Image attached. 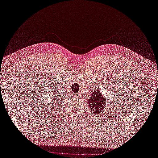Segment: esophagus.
<instances>
[{
    "mask_svg": "<svg viewBox=\"0 0 158 158\" xmlns=\"http://www.w3.org/2000/svg\"><path fill=\"white\" fill-rule=\"evenodd\" d=\"M79 97H80V96H79Z\"/></svg>",
    "mask_w": 158,
    "mask_h": 158,
    "instance_id": "34e87169",
    "label": "esophagus"
}]
</instances>
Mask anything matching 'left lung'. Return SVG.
Listing matches in <instances>:
<instances>
[{
  "label": "left lung",
  "mask_w": 158,
  "mask_h": 158,
  "mask_svg": "<svg viewBox=\"0 0 158 158\" xmlns=\"http://www.w3.org/2000/svg\"><path fill=\"white\" fill-rule=\"evenodd\" d=\"M88 102L92 112H93V113L98 114L102 112L103 109L105 108L106 100L104 98L102 92L99 91L98 89L96 91H93Z\"/></svg>",
  "instance_id": "left-lung-1"
}]
</instances>
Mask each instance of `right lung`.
Returning a JSON list of instances; mask_svg holds the SVG:
<instances>
[{
    "mask_svg": "<svg viewBox=\"0 0 158 158\" xmlns=\"http://www.w3.org/2000/svg\"><path fill=\"white\" fill-rule=\"evenodd\" d=\"M55 93H56V95H57V94H56V92H55ZM53 100H54V99H53V101H52V104H51V105H53V104H54V103H55V104H56V103H58V102H56V101H53Z\"/></svg>",
    "mask_w": 158,
    "mask_h": 158,
    "instance_id": "add662e5",
    "label": "right lung"
}]
</instances>
